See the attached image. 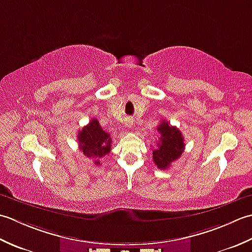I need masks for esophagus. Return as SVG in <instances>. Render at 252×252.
I'll use <instances>...</instances> for the list:
<instances>
[{"label":"esophagus","mask_w":252,"mask_h":252,"mask_svg":"<svg viewBox=\"0 0 252 252\" xmlns=\"http://www.w3.org/2000/svg\"><path fill=\"white\" fill-rule=\"evenodd\" d=\"M132 125H133V123H132V121H131V120H128V121H126V123H125V126H126L127 128H130V127H132Z\"/></svg>","instance_id":"34e87169"}]
</instances>
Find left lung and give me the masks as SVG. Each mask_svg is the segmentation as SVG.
<instances>
[{
	"label": "left lung",
	"mask_w": 252,
	"mask_h": 252,
	"mask_svg": "<svg viewBox=\"0 0 252 252\" xmlns=\"http://www.w3.org/2000/svg\"><path fill=\"white\" fill-rule=\"evenodd\" d=\"M157 129L160 132V138L157 147L155 149L152 147V158L158 168L166 169L171 163L183 155L185 149L184 137L178 128L169 125L166 121H162Z\"/></svg>",
	"instance_id": "8db88e82"
}]
</instances>
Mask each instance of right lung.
<instances>
[{
    "mask_svg": "<svg viewBox=\"0 0 252 252\" xmlns=\"http://www.w3.org/2000/svg\"><path fill=\"white\" fill-rule=\"evenodd\" d=\"M77 140L80 151L94 161L95 165H100V158L111 151L112 138L110 133L102 129L96 119H92L89 124L78 132Z\"/></svg>",
    "mask_w": 252,
    "mask_h": 252,
    "instance_id": "add662e5",
    "label": "right lung"
}]
</instances>
